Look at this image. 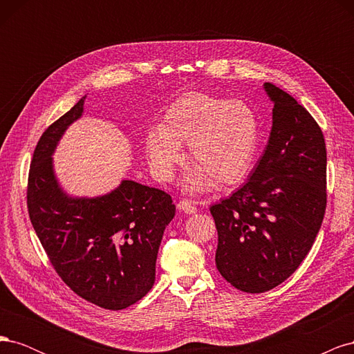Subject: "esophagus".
Segmentation results:
<instances>
[{"label":"esophagus","instance_id":"34e87169","mask_svg":"<svg viewBox=\"0 0 354 354\" xmlns=\"http://www.w3.org/2000/svg\"><path fill=\"white\" fill-rule=\"evenodd\" d=\"M177 208L181 211V212H185V214H195L196 212V207H194V203L192 202H189V201H180L178 203H177Z\"/></svg>","mask_w":354,"mask_h":354}]
</instances>
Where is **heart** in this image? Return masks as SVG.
Segmentation results:
<instances>
[{
    "label": "heart",
    "mask_w": 354,
    "mask_h": 354,
    "mask_svg": "<svg viewBox=\"0 0 354 354\" xmlns=\"http://www.w3.org/2000/svg\"><path fill=\"white\" fill-rule=\"evenodd\" d=\"M260 142V125L251 106L207 93L181 95L165 109L156 128L145 136V155L155 176L169 180L187 143L194 162L183 180L189 192L230 186L248 173Z\"/></svg>",
    "instance_id": "1"
}]
</instances>
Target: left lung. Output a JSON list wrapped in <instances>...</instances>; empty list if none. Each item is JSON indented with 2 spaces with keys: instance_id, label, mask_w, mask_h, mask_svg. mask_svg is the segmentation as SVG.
Here are the masks:
<instances>
[{
  "instance_id": "obj_1",
  "label": "left lung",
  "mask_w": 354,
  "mask_h": 354,
  "mask_svg": "<svg viewBox=\"0 0 354 354\" xmlns=\"http://www.w3.org/2000/svg\"><path fill=\"white\" fill-rule=\"evenodd\" d=\"M273 103L269 142L248 181L209 208L220 274L243 292L270 291L312 250L326 208V147L292 95L266 82Z\"/></svg>"
}]
</instances>
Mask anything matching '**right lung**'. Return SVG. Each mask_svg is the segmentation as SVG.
Wrapping results in <instances>:
<instances>
[{
	"label": "right lung",
	"mask_w": 354,
	"mask_h": 354,
	"mask_svg": "<svg viewBox=\"0 0 354 354\" xmlns=\"http://www.w3.org/2000/svg\"><path fill=\"white\" fill-rule=\"evenodd\" d=\"M85 97L41 136L29 169L28 209L63 282L95 306L122 310L153 286L159 245L176 205L164 190L134 180L93 198L63 189L53 155L82 116Z\"/></svg>",
	"instance_id": "1"
}]
</instances>
